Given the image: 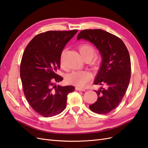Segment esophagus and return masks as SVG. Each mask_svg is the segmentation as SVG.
<instances>
[{"label": "esophagus", "instance_id": "34e87169", "mask_svg": "<svg viewBox=\"0 0 148 148\" xmlns=\"http://www.w3.org/2000/svg\"><path fill=\"white\" fill-rule=\"evenodd\" d=\"M75 90H78V91H85V89L84 88H79V87H75Z\"/></svg>", "mask_w": 148, "mask_h": 148}]
</instances>
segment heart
Wrapping results in <instances>:
<instances>
[{
	"label": "heart",
	"instance_id": "obj_1",
	"mask_svg": "<svg viewBox=\"0 0 148 148\" xmlns=\"http://www.w3.org/2000/svg\"><path fill=\"white\" fill-rule=\"evenodd\" d=\"M78 50L79 53L84 60H91L94 57L96 53L95 48L92 45L88 43L81 44L78 47ZM66 50H63L60 55V63L62 65L63 63V57ZM91 78V74L88 71H73L67 75L66 79L69 83L74 84L77 86L82 87L86 84L89 81H90Z\"/></svg>",
	"mask_w": 148,
	"mask_h": 148
}]
</instances>
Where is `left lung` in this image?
<instances>
[{
    "label": "left lung",
    "mask_w": 148,
    "mask_h": 148,
    "mask_svg": "<svg viewBox=\"0 0 148 148\" xmlns=\"http://www.w3.org/2000/svg\"><path fill=\"white\" fill-rule=\"evenodd\" d=\"M82 38L93 43L101 53L103 61L94 84L106 86L95 91L97 101L89 107L98 114H107L117 107L127 90L131 73L129 51L120 38L102 29L82 30L77 37Z\"/></svg>",
    "instance_id": "1"
}]
</instances>
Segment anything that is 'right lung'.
I'll list each match as a JSON object with an SVG mask.
<instances>
[{
	"instance_id": "add662e5",
	"label": "right lung",
	"mask_w": 148,
	"mask_h": 148,
	"mask_svg": "<svg viewBox=\"0 0 148 148\" xmlns=\"http://www.w3.org/2000/svg\"><path fill=\"white\" fill-rule=\"evenodd\" d=\"M77 32L74 29L41 33L30 41L24 51L20 65L23 90L29 105L41 116L49 117L63 112L67 95L74 91L73 86L55 84L63 80L57 74L62 51Z\"/></svg>"
}]
</instances>
